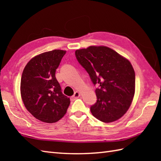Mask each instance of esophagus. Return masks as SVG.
I'll return each instance as SVG.
<instances>
[{
    "mask_svg": "<svg viewBox=\"0 0 161 161\" xmlns=\"http://www.w3.org/2000/svg\"><path fill=\"white\" fill-rule=\"evenodd\" d=\"M80 96V93H79L78 91H75V93H74V95H73V96L71 97V98L73 99V100H75V99H77V98H78Z\"/></svg>",
    "mask_w": 161,
    "mask_h": 161,
    "instance_id": "1",
    "label": "esophagus"
}]
</instances>
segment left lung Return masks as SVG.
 <instances>
[{"instance_id": "left-lung-1", "label": "left lung", "mask_w": 161, "mask_h": 161, "mask_svg": "<svg viewBox=\"0 0 161 161\" xmlns=\"http://www.w3.org/2000/svg\"><path fill=\"white\" fill-rule=\"evenodd\" d=\"M75 57L94 86H98L97 102L91 107L92 114L104 122L120 118L135 93V72L129 61L106 46L77 50Z\"/></svg>"}]
</instances>
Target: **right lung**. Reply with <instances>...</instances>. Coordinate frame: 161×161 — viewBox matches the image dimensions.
<instances>
[{"mask_svg": "<svg viewBox=\"0 0 161 161\" xmlns=\"http://www.w3.org/2000/svg\"><path fill=\"white\" fill-rule=\"evenodd\" d=\"M66 51L54 50L35 57L27 64L20 80V94L25 108L39 120L53 123L66 114L70 98L61 92L55 77Z\"/></svg>", "mask_w": 161, "mask_h": 161, "instance_id": "obj_1", "label": "right lung"}]
</instances>
